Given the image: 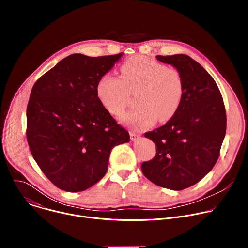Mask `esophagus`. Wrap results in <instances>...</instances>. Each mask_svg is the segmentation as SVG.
Masks as SVG:
<instances>
[{
    "instance_id": "34e87169",
    "label": "esophagus",
    "mask_w": 248,
    "mask_h": 248,
    "mask_svg": "<svg viewBox=\"0 0 248 248\" xmlns=\"http://www.w3.org/2000/svg\"><path fill=\"white\" fill-rule=\"evenodd\" d=\"M129 134H130V138H131V140H133V141L137 140V139L140 137V134L135 133V132H133V131H130V132H129Z\"/></svg>"
}]
</instances>
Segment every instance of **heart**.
Wrapping results in <instances>:
<instances>
[{"label": "heart", "mask_w": 248, "mask_h": 248, "mask_svg": "<svg viewBox=\"0 0 248 248\" xmlns=\"http://www.w3.org/2000/svg\"><path fill=\"white\" fill-rule=\"evenodd\" d=\"M97 96L111 115L121 116L135 95L138 107L123 117L135 130L152 126L157 119L167 122L178 111L185 92L179 69L145 57H134L121 66V78L106 74L97 82Z\"/></svg>", "instance_id": "b5f03b06"}]
</instances>
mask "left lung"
Masks as SVG:
<instances>
[{"label":"left lung","instance_id":"8db88e82","mask_svg":"<svg viewBox=\"0 0 248 248\" xmlns=\"http://www.w3.org/2000/svg\"><path fill=\"white\" fill-rule=\"evenodd\" d=\"M157 59L180 70L185 92L174 116L144 134L155 143L156 154L141 170L156 186L182 190L215 166L226 135V109L217 83L196 61L183 54Z\"/></svg>","mask_w":248,"mask_h":248}]
</instances>
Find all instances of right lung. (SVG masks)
<instances>
[{"label": "right lung", "mask_w": 248, "mask_h": 248, "mask_svg": "<svg viewBox=\"0 0 248 248\" xmlns=\"http://www.w3.org/2000/svg\"><path fill=\"white\" fill-rule=\"evenodd\" d=\"M123 53L73 54L34 83L26 109L30 152L47 179L68 192L97 184L108 169L114 146L129 134L97 96V82Z\"/></svg>", "instance_id": "add662e5"}]
</instances>
